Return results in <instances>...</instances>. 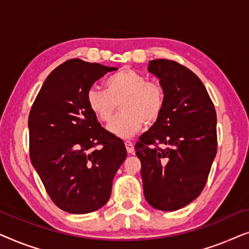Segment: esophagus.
Returning a JSON list of instances; mask_svg holds the SVG:
<instances>
[{"instance_id":"1","label":"esophagus","mask_w":249,"mask_h":249,"mask_svg":"<svg viewBox=\"0 0 249 249\" xmlns=\"http://www.w3.org/2000/svg\"><path fill=\"white\" fill-rule=\"evenodd\" d=\"M124 145H125V149H127V152L129 153V154H132V153H134V151H135L134 144H132L131 142H125Z\"/></svg>"}]
</instances>
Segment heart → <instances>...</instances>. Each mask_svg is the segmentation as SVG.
I'll return each instance as SVG.
<instances>
[{
	"label": "heart",
	"instance_id": "b5f03b06",
	"mask_svg": "<svg viewBox=\"0 0 249 249\" xmlns=\"http://www.w3.org/2000/svg\"><path fill=\"white\" fill-rule=\"evenodd\" d=\"M107 90L97 86L87 91L89 110L102 122L113 117L118 104L120 113L107 125L108 132L119 138H130L141 130L144 124H154L164 107V91L161 85L148 81L144 74L124 69L108 78Z\"/></svg>",
	"mask_w": 249,
	"mask_h": 249
}]
</instances>
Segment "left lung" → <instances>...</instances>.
Masks as SVG:
<instances>
[{"label": "left lung", "instance_id": "1", "mask_svg": "<svg viewBox=\"0 0 249 249\" xmlns=\"http://www.w3.org/2000/svg\"><path fill=\"white\" fill-rule=\"evenodd\" d=\"M164 107L159 120L135 146L144 196L161 211H177L205 187L216 155V113L205 86L188 68L164 59L149 61Z\"/></svg>", "mask_w": 249, "mask_h": 249}]
</instances>
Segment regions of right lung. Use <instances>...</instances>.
<instances>
[{
    "label": "right lung",
    "mask_w": 249,
    "mask_h": 249,
    "mask_svg": "<svg viewBox=\"0 0 249 249\" xmlns=\"http://www.w3.org/2000/svg\"><path fill=\"white\" fill-rule=\"evenodd\" d=\"M115 70L67 61L47 76L30 110L32 164L53 203L68 213L86 214L104 206L127 158L124 142L101 127L87 104L95 81Z\"/></svg>",
    "instance_id": "add662e5"
}]
</instances>
